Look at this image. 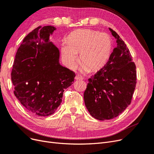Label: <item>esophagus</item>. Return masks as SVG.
Wrapping results in <instances>:
<instances>
[{"label": "esophagus", "mask_w": 154, "mask_h": 154, "mask_svg": "<svg viewBox=\"0 0 154 154\" xmlns=\"http://www.w3.org/2000/svg\"><path fill=\"white\" fill-rule=\"evenodd\" d=\"M83 77L81 76L80 75H76L75 76V80H83Z\"/></svg>", "instance_id": "esophagus-1"}]
</instances>
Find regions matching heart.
I'll return each mask as SVG.
<instances>
[{
  "label": "heart",
  "instance_id": "1",
  "mask_svg": "<svg viewBox=\"0 0 154 154\" xmlns=\"http://www.w3.org/2000/svg\"><path fill=\"white\" fill-rule=\"evenodd\" d=\"M112 50V40L106 32L92 29H78L70 34L67 44L62 45V57L69 68H74L80 53V68L83 72L95 71L109 61Z\"/></svg>",
  "mask_w": 154,
  "mask_h": 154
}]
</instances>
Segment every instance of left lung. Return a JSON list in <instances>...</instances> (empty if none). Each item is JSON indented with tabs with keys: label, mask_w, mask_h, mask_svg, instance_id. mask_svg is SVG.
<instances>
[{
	"label": "left lung",
	"mask_w": 154,
	"mask_h": 154,
	"mask_svg": "<svg viewBox=\"0 0 154 154\" xmlns=\"http://www.w3.org/2000/svg\"><path fill=\"white\" fill-rule=\"evenodd\" d=\"M109 30L117 47L105 66L88 79L83 95L88 112L101 121L122 114L131 103L136 85V67L130 51L117 32Z\"/></svg>",
	"instance_id": "obj_1"
}]
</instances>
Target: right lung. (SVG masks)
<instances>
[{
	"mask_svg": "<svg viewBox=\"0 0 154 154\" xmlns=\"http://www.w3.org/2000/svg\"><path fill=\"white\" fill-rule=\"evenodd\" d=\"M57 29L39 26L27 35L16 53L11 71L14 94L29 113L53 114L62 103L64 90L75 74L60 63L58 49L49 36Z\"/></svg>",
	"mask_w": 154,
	"mask_h": 154,
	"instance_id": "1",
	"label": "right lung"
}]
</instances>
